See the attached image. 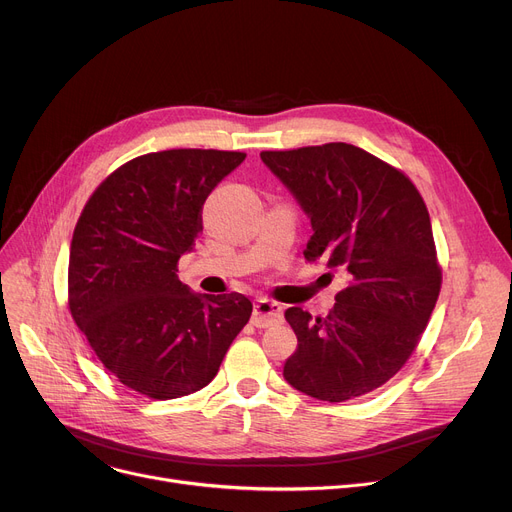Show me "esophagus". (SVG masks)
Listing matches in <instances>:
<instances>
[{
	"label": "esophagus",
	"mask_w": 512,
	"mask_h": 512,
	"mask_svg": "<svg viewBox=\"0 0 512 512\" xmlns=\"http://www.w3.org/2000/svg\"><path fill=\"white\" fill-rule=\"evenodd\" d=\"M282 315H284V307L280 303L259 299L253 307L251 321L257 328H270V326L278 324V321H282Z\"/></svg>",
	"instance_id": "obj_1"
}]
</instances>
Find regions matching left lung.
Returning <instances> with one entry per match:
<instances>
[{"mask_svg":"<svg viewBox=\"0 0 512 512\" xmlns=\"http://www.w3.org/2000/svg\"><path fill=\"white\" fill-rule=\"evenodd\" d=\"M263 164L309 215L305 259L326 255L346 272L326 317H284L299 346L284 380L317 400L342 402L386 384L413 355L436 307L442 270L415 184L348 143L261 151Z\"/></svg>","mask_w":512,"mask_h":512,"instance_id":"left-lung-1","label":"left lung"}]
</instances>
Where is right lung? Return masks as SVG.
I'll list each match as a JSON object with an SVG mask.
<instances>
[{"instance_id": "obj_1", "label": "right lung", "mask_w": 512, "mask_h": 512, "mask_svg": "<svg viewBox=\"0 0 512 512\" xmlns=\"http://www.w3.org/2000/svg\"><path fill=\"white\" fill-rule=\"evenodd\" d=\"M247 153L170 149L107 176L76 222L68 307L103 367L126 388L170 400L205 388L253 305L191 292L178 259L203 230L209 193Z\"/></svg>"}]
</instances>
